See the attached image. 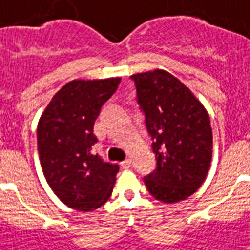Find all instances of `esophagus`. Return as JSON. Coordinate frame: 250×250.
Masks as SVG:
<instances>
[{"instance_id": "1", "label": "esophagus", "mask_w": 250, "mask_h": 250, "mask_svg": "<svg viewBox=\"0 0 250 250\" xmlns=\"http://www.w3.org/2000/svg\"><path fill=\"white\" fill-rule=\"evenodd\" d=\"M131 160H125V161H123V162H122L121 164V166L123 167V168H129V167H131Z\"/></svg>"}]
</instances>
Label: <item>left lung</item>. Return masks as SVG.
I'll return each instance as SVG.
<instances>
[{
	"mask_svg": "<svg viewBox=\"0 0 250 250\" xmlns=\"http://www.w3.org/2000/svg\"><path fill=\"white\" fill-rule=\"evenodd\" d=\"M152 137L157 167L144 183L165 204L183 201L205 182L213 157L209 114L188 86L165 70L131 76Z\"/></svg>",
	"mask_w": 250,
	"mask_h": 250,
	"instance_id": "obj_1",
	"label": "left lung"
}]
</instances>
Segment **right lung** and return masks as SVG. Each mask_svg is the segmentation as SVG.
Instances as JSON below:
<instances>
[{
	"label": "right lung",
	"instance_id": "right-lung-1",
	"mask_svg": "<svg viewBox=\"0 0 250 250\" xmlns=\"http://www.w3.org/2000/svg\"><path fill=\"white\" fill-rule=\"evenodd\" d=\"M121 78L72 80L49 102L37 125V148L49 187L64 205L92 211L113 192L118 165L93 153L94 121Z\"/></svg>",
	"mask_w": 250,
	"mask_h": 250
}]
</instances>
